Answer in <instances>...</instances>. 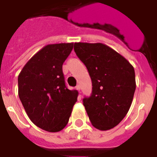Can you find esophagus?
I'll return each instance as SVG.
<instances>
[{"instance_id":"esophagus-1","label":"esophagus","mask_w":157,"mask_h":157,"mask_svg":"<svg viewBox=\"0 0 157 157\" xmlns=\"http://www.w3.org/2000/svg\"><path fill=\"white\" fill-rule=\"evenodd\" d=\"M76 89L78 90V91H80V85H77V86H76Z\"/></svg>"}]
</instances>
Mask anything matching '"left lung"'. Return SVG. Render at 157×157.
Listing matches in <instances>:
<instances>
[{
	"label": "left lung",
	"mask_w": 157,
	"mask_h": 157,
	"mask_svg": "<svg viewBox=\"0 0 157 157\" xmlns=\"http://www.w3.org/2000/svg\"><path fill=\"white\" fill-rule=\"evenodd\" d=\"M74 50L92 79V92L83 99L92 126L108 130L125 118L136 89L133 65L103 43H75Z\"/></svg>",
	"instance_id": "8db88e82"
}]
</instances>
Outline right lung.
Listing matches in <instances>:
<instances>
[{"label": "right lung", "mask_w": 157, "mask_h": 157, "mask_svg": "<svg viewBox=\"0 0 157 157\" xmlns=\"http://www.w3.org/2000/svg\"><path fill=\"white\" fill-rule=\"evenodd\" d=\"M73 43L49 44L28 61L18 77V94L35 126L46 131H61L69 122L78 92L66 88L62 65Z\"/></svg>", "instance_id": "1"}]
</instances>
